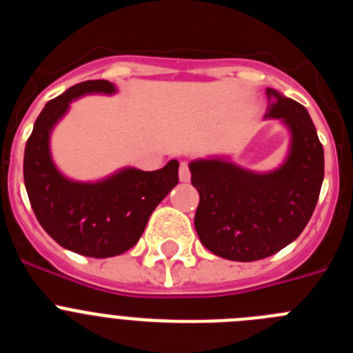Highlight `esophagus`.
Returning <instances> with one entry per match:
<instances>
[{"label":"esophagus","mask_w":353,"mask_h":353,"mask_svg":"<svg viewBox=\"0 0 353 353\" xmlns=\"http://www.w3.org/2000/svg\"><path fill=\"white\" fill-rule=\"evenodd\" d=\"M179 176L180 182H189V180H191V171H189V164H187V162H182V164H180Z\"/></svg>","instance_id":"1"}]
</instances>
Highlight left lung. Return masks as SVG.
<instances>
[{"label":"left lung","instance_id":"1","mask_svg":"<svg viewBox=\"0 0 353 353\" xmlns=\"http://www.w3.org/2000/svg\"><path fill=\"white\" fill-rule=\"evenodd\" d=\"M274 99L265 118L281 120L292 134L290 154L277 170L254 173L228 159L189 164L199 192L194 228L201 244L233 261L272 256L310 223L323 182V146L304 105L267 88Z\"/></svg>","mask_w":353,"mask_h":353}]
</instances>
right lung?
I'll return each mask as SVG.
<instances>
[{"label": "right lung", "instance_id": "right-lung-1", "mask_svg": "<svg viewBox=\"0 0 353 353\" xmlns=\"http://www.w3.org/2000/svg\"><path fill=\"white\" fill-rule=\"evenodd\" d=\"M117 92L109 81H84L46 104L24 150V185L40 226L61 248L111 258L138 244L150 215L179 183V161L162 170L125 168L99 182H74L56 170L49 150L52 127L74 99Z\"/></svg>", "mask_w": 353, "mask_h": 353}]
</instances>
